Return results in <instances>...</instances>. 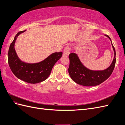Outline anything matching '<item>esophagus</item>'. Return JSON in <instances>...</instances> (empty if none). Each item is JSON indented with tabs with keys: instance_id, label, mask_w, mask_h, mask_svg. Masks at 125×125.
Returning a JSON list of instances; mask_svg holds the SVG:
<instances>
[{
	"instance_id": "34e87169",
	"label": "esophagus",
	"mask_w": 125,
	"mask_h": 125,
	"mask_svg": "<svg viewBox=\"0 0 125 125\" xmlns=\"http://www.w3.org/2000/svg\"><path fill=\"white\" fill-rule=\"evenodd\" d=\"M70 51H71V48H70V47L69 46L66 47L64 50H63V55L64 56H68L70 53Z\"/></svg>"
}]
</instances>
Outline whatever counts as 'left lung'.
I'll return each instance as SVG.
<instances>
[{"mask_svg": "<svg viewBox=\"0 0 125 125\" xmlns=\"http://www.w3.org/2000/svg\"><path fill=\"white\" fill-rule=\"evenodd\" d=\"M105 36L111 41L110 38L108 35ZM112 47L115 53L114 60L111 65L103 71H91L87 69L82 64L76 54L70 53L68 73L72 80L77 84L85 86L98 85L107 80L113 72L116 61L115 49L112 44Z\"/></svg>", "mask_w": 125, "mask_h": 125, "instance_id": "8db88e82", "label": "left lung"}]
</instances>
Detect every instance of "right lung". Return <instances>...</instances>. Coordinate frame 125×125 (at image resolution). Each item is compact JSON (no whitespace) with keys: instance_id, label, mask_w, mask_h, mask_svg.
Wrapping results in <instances>:
<instances>
[{"instance_id":"obj_1","label":"right lung","mask_w":125,"mask_h":125,"mask_svg":"<svg viewBox=\"0 0 125 125\" xmlns=\"http://www.w3.org/2000/svg\"><path fill=\"white\" fill-rule=\"evenodd\" d=\"M25 31L18 33L11 43L8 52V64L12 72L18 78L29 83H38L49 77L53 66L62 57V52H54L38 63H28L22 62L16 53L14 44L17 36Z\"/></svg>"}]
</instances>
